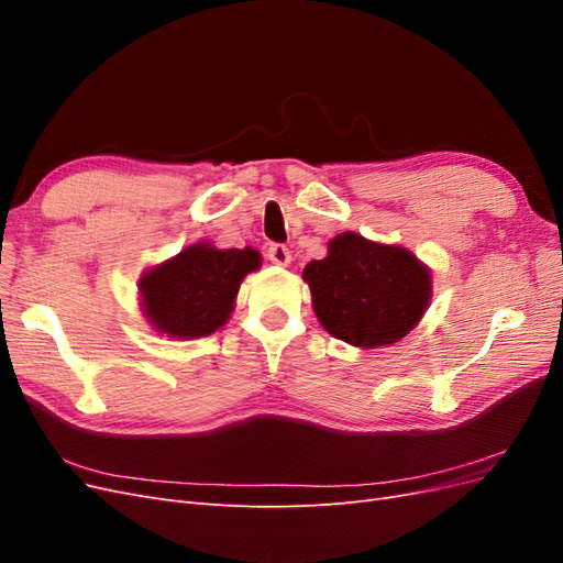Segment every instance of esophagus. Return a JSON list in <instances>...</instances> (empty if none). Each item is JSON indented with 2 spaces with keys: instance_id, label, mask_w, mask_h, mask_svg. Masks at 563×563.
Wrapping results in <instances>:
<instances>
[{
  "instance_id": "esophagus-1",
  "label": "esophagus",
  "mask_w": 563,
  "mask_h": 563,
  "mask_svg": "<svg viewBox=\"0 0 563 563\" xmlns=\"http://www.w3.org/2000/svg\"><path fill=\"white\" fill-rule=\"evenodd\" d=\"M267 258L279 267H286L288 263H291V251H288L284 244H272L267 251Z\"/></svg>"
}]
</instances>
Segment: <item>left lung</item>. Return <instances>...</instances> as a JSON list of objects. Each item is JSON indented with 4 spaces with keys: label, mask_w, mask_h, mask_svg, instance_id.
<instances>
[{
    "label": "left lung",
    "mask_w": 563,
    "mask_h": 563,
    "mask_svg": "<svg viewBox=\"0 0 563 563\" xmlns=\"http://www.w3.org/2000/svg\"><path fill=\"white\" fill-rule=\"evenodd\" d=\"M312 310L333 338L373 350L411 333L432 300V269L408 249L343 232L305 265Z\"/></svg>",
    "instance_id": "8db88e82"
}]
</instances>
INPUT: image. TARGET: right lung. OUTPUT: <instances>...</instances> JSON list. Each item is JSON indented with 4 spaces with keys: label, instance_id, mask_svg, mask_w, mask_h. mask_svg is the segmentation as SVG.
<instances>
[{
    "label": "right lung",
    "instance_id": "right-lung-1",
    "mask_svg": "<svg viewBox=\"0 0 563 563\" xmlns=\"http://www.w3.org/2000/svg\"><path fill=\"white\" fill-rule=\"evenodd\" d=\"M261 263V253L251 246L216 249L211 242L185 246L141 275L143 314L152 331L174 340L211 335L225 327L244 277Z\"/></svg>",
    "mask_w": 563,
    "mask_h": 563
}]
</instances>
